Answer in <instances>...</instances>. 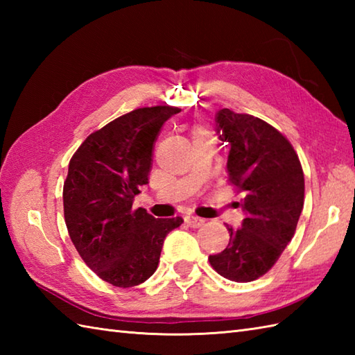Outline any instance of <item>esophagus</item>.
Segmentation results:
<instances>
[{"label":"esophagus","mask_w":355,"mask_h":355,"mask_svg":"<svg viewBox=\"0 0 355 355\" xmlns=\"http://www.w3.org/2000/svg\"><path fill=\"white\" fill-rule=\"evenodd\" d=\"M184 221H186L187 225H191V227H195V229L201 227V225L206 223V220H202V218L195 216V215H187V216H184Z\"/></svg>","instance_id":"34e87169"}]
</instances>
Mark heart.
Listing matches in <instances>:
<instances>
[{
  "instance_id": "obj_1",
  "label": "heart",
  "mask_w": 355,
  "mask_h": 355,
  "mask_svg": "<svg viewBox=\"0 0 355 355\" xmlns=\"http://www.w3.org/2000/svg\"><path fill=\"white\" fill-rule=\"evenodd\" d=\"M198 134H200V132H198Z\"/></svg>"
}]
</instances>
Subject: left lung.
<instances>
[{"mask_svg": "<svg viewBox=\"0 0 355 355\" xmlns=\"http://www.w3.org/2000/svg\"><path fill=\"white\" fill-rule=\"evenodd\" d=\"M215 122L220 140L230 148L229 182L245 193V218L239 229L227 225L229 245L209 262L229 281L250 282L275 266L296 232L304 171L291 143L263 120L223 108Z\"/></svg>", "mask_w": 355, "mask_h": 355, "instance_id": "left-lung-1", "label": "left lung"}]
</instances>
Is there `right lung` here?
I'll list each match as a JSON object with an SVG mask.
<instances>
[{
	"label": "right lung",
	"mask_w": 355,
	"mask_h": 355,
	"mask_svg": "<svg viewBox=\"0 0 355 355\" xmlns=\"http://www.w3.org/2000/svg\"><path fill=\"white\" fill-rule=\"evenodd\" d=\"M173 107L139 108L89 134L71 157L64 183V216L80 258L120 288L154 275L164 238L183 218H154L132 210L148 184L153 146Z\"/></svg>",
	"instance_id": "1"
}]
</instances>
